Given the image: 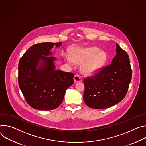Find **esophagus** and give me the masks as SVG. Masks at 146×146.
I'll use <instances>...</instances> for the list:
<instances>
[{
	"mask_svg": "<svg viewBox=\"0 0 146 146\" xmlns=\"http://www.w3.org/2000/svg\"><path fill=\"white\" fill-rule=\"evenodd\" d=\"M74 79V82H75V83H76V82H80V81H81V80H82V78L80 77V76L79 75H78V74L75 75Z\"/></svg>",
	"mask_w": 146,
	"mask_h": 146,
	"instance_id": "obj_1",
	"label": "esophagus"
}]
</instances>
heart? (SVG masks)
I'll return each mask as SVG.
<instances>
[{
  "instance_id": "obj_1",
  "label": "heart",
  "mask_w": 146,
  "mask_h": 146,
  "mask_svg": "<svg viewBox=\"0 0 146 146\" xmlns=\"http://www.w3.org/2000/svg\"><path fill=\"white\" fill-rule=\"evenodd\" d=\"M64 57L70 64L74 61L79 64L85 62L81 67V71L86 75H90L96 72L106 60L105 53L100 52V50L96 47L77 48L73 52L72 57L66 54Z\"/></svg>"
}]
</instances>
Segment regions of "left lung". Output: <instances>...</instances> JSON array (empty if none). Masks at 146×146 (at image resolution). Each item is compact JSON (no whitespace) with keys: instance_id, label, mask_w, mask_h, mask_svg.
I'll use <instances>...</instances> for the list:
<instances>
[{"instance_id":"8db88e82","label":"left lung","mask_w":146,"mask_h":146,"mask_svg":"<svg viewBox=\"0 0 146 146\" xmlns=\"http://www.w3.org/2000/svg\"><path fill=\"white\" fill-rule=\"evenodd\" d=\"M116 46L111 64L84 79V100L90 108H109L122 101L128 90L132 75L129 57L118 43Z\"/></svg>"}]
</instances>
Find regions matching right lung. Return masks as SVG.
<instances>
[{
    "mask_svg": "<svg viewBox=\"0 0 146 146\" xmlns=\"http://www.w3.org/2000/svg\"><path fill=\"white\" fill-rule=\"evenodd\" d=\"M62 42L41 43L30 47L19 63V87L27 103L33 108L48 111L62 102L65 93L74 82V74L55 70L50 49Z\"/></svg>",
    "mask_w": 146,
    "mask_h": 146,
    "instance_id": "1",
    "label": "right lung"
}]
</instances>
